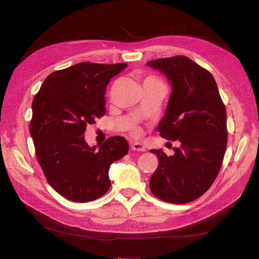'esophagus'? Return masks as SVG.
<instances>
[{"label": "esophagus", "instance_id": "esophagus-1", "mask_svg": "<svg viewBox=\"0 0 259 259\" xmlns=\"http://www.w3.org/2000/svg\"><path fill=\"white\" fill-rule=\"evenodd\" d=\"M131 149L134 151H140V152H144L146 151V148L144 145L140 144V143H134V144H131Z\"/></svg>", "mask_w": 259, "mask_h": 259}]
</instances>
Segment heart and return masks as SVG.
<instances>
[{
    "mask_svg": "<svg viewBox=\"0 0 259 259\" xmlns=\"http://www.w3.org/2000/svg\"><path fill=\"white\" fill-rule=\"evenodd\" d=\"M147 81H150V83H155V84H161V81L157 77H155V76H148L147 78H145L144 83H147ZM131 134L133 135V137H137V138L140 137V135H141V129L138 128V127H132Z\"/></svg>",
    "mask_w": 259,
    "mask_h": 259,
    "instance_id": "b5f03b06",
    "label": "heart"
}]
</instances>
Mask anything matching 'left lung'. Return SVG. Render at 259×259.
<instances>
[{
	"label": "left lung",
	"instance_id": "left-lung-1",
	"mask_svg": "<svg viewBox=\"0 0 259 259\" xmlns=\"http://www.w3.org/2000/svg\"><path fill=\"white\" fill-rule=\"evenodd\" d=\"M164 73L172 86L165 116L157 130L161 138L180 141L168 156L150 150L158 167L149 187L157 198L187 203L205 193L219 174L227 147V113L213 75L184 56L147 63Z\"/></svg>",
	"mask_w": 259,
	"mask_h": 259
}]
</instances>
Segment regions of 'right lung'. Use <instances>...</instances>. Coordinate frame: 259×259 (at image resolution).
<instances>
[{
  "instance_id": "1",
  "label": "right lung",
  "mask_w": 259,
  "mask_h": 259,
  "mask_svg": "<svg viewBox=\"0 0 259 259\" xmlns=\"http://www.w3.org/2000/svg\"><path fill=\"white\" fill-rule=\"evenodd\" d=\"M125 63H79L50 73L34 95L30 134L49 185L74 202L102 197L110 188L109 169L129 150L122 137L90 148L84 133L106 113V87Z\"/></svg>"
}]
</instances>
